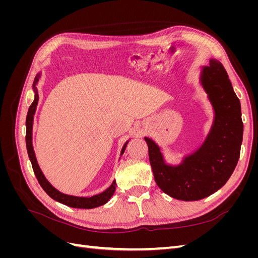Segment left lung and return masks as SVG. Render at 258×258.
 I'll return each instance as SVG.
<instances>
[{
	"label": "left lung",
	"mask_w": 258,
	"mask_h": 258,
	"mask_svg": "<svg viewBox=\"0 0 258 258\" xmlns=\"http://www.w3.org/2000/svg\"><path fill=\"white\" fill-rule=\"evenodd\" d=\"M200 81L215 117L199 150L181 165L169 166L159 146L144 138L156 184L170 197L184 201L204 199L222 188L237 166L243 137L240 101L221 62L211 59L208 67H202Z\"/></svg>",
	"instance_id": "8db88e82"
}]
</instances>
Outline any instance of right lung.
I'll list each match as a JSON object with an SVG mask.
<instances>
[{
    "mask_svg": "<svg viewBox=\"0 0 258 258\" xmlns=\"http://www.w3.org/2000/svg\"><path fill=\"white\" fill-rule=\"evenodd\" d=\"M38 77H40V74H37L35 80L33 82V90H34V101L32 104L30 105L29 111L27 114V119H26V127H27V132H26V143H27V151L31 163H32V168L34 171V174L37 178L38 183L42 186V188L46 191V194L48 195L50 198L53 200H56L62 205L69 206L71 208H77V209H93L100 206L105 205L106 202L111 199L113 196V194L116 188V181H113L112 185L108 187L106 190L103 192H101L99 195H95V196L91 197H75V196H70V195L62 194L59 190H57L46 179L44 176L42 170L38 167V163L35 157V154L33 151V145H32V126H33V118H34V114L35 110L37 106L38 102V93L36 89V83L38 82ZM128 144V141L124 143L120 155L123 154L124 150H126V146Z\"/></svg>",
    "mask_w": 258,
    "mask_h": 258,
    "instance_id": "add662e5",
    "label": "right lung"
}]
</instances>
